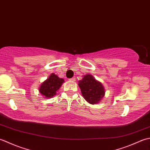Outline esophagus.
<instances>
[{
  "instance_id": "34e87169",
  "label": "esophagus",
  "mask_w": 150,
  "mask_h": 150,
  "mask_svg": "<svg viewBox=\"0 0 150 150\" xmlns=\"http://www.w3.org/2000/svg\"><path fill=\"white\" fill-rule=\"evenodd\" d=\"M69 80L71 81H76V78H72L69 79Z\"/></svg>"
}]
</instances>
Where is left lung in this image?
<instances>
[{"instance_id": "obj_1", "label": "left lung", "mask_w": 150, "mask_h": 150, "mask_svg": "<svg viewBox=\"0 0 150 150\" xmlns=\"http://www.w3.org/2000/svg\"><path fill=\"white\" fill-rule=\"evenodd\" d=\"M78 84L83 98L91 104L98 103L105 96V89L103 85L92 74L85 75Z\"/></svg>"}]
</instances>
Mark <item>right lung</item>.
Returning <instances> with one entry per match:
<instances>
[{"label": "right lung", "instance_id": "1", "mask_svg": "<svg viewBox=\"0 0 150 150\" xmlns=\"http://www.w3.org/2000/svg\"><path fill=\"white\" fill-rule=\"evenodd\" d=\"M64 79L60 78L52 73L46 80L41 84L39 88V91L45 98H51L56 95L57 92L64 83Z\"/></svg>", "mask_w": 150, "mask_h": 150}]
</instances>
